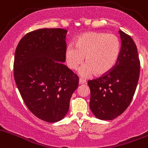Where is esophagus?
Returning a JSON list of instances; mask_svg holds the SVG:
<instances>
[{
	"label": "esophagus",
	"mask_w": 148,
	"mask_h": 148,
	"mask_svg": "<svg viewBox=\"0 0 148 148\" xmlns=\"http://www.w3.org/2000/svg\"><path fill=\"white\" fill-rule=\"evenodd\" d=\"M86 82V80L84 79H82V78H79V84H84V83Z\"/></svg>",
	"instance_id": "obj_1"
}]
</instances>
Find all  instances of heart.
<instances>
[{"label":"heart","instance_id":"heart-1","mask_svg":"<svg viewBox=\"0 0 148 148\" xmlns=\"http://www.w3.org/2000/svg\"><path fill=\"white\" fill-rule=\"evenodd\" d=\"M121 42L114 34L103 32H85L75 39V47L70 45L66 47L65 58L68 67L75 70L84 61V66L79 73L86 77L95 73L103 76L114 67L119 57Z\"/></svg>","mask_w":148,"mask_h":148}]
</instances>
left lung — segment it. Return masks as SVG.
<instances>
[{"mask_svg": "<svg viewBox=\"0 0 148 148\" xmlns=\"http://www.w3.org/2000/svg\"><path fill=\"white\" fill-rule=\"evenodd\" d=\"M122 45L117 64L108 73L88 80L89 107L97 118L112 120L125 111L135 94L140 75L138 49L130 36L119 31Z\"/></svg>", "mask_w": 148, "mask_h": 148, "instance_id": "1", "label": "left lung"}]
</instances>
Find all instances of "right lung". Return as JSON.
<instances>
[{
  "mask_svg": "<svg viewBox=\"0 0 148 148\" xmlns=\"http://www.w3.org/2000/svg\"><path fill=\"white\" fill-rule=\"evenodd\" d=\"M67 30L41 29L26 34L18 43L14 77L29 110L45 122H56L69 110L79 78L65 62Z\"/></svg>",
  "mask_w": 148,
  "mask_h": 148,
  "instance_id": "1",
  "label": "right lung"
}]
</instances>
